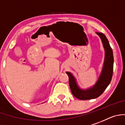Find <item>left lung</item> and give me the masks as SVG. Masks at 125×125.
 <instances>
[{"instance_id": "left-lung-1", "label": "left lung", "mask_w": 125, "mask_h": 125, "mask_svg": "<svg viewBox=\"0 0 125 125\" xmlns=\"http://www.w3.org/2000/svg\"><path fill=\"white\" fill-rule=\"evenodd\" d=\"M102 42L104 50V59L102 72L97 81L92 87L82 89L78 86L76 80L72 73L67 72L69 78V85L71 92L74 96L79 100H86L95 99L103 93L112 80L113 71V51L106 36L102 33L96 32Z\"/></svg>"}]
</instances>
